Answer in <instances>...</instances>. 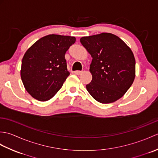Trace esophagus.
<instances>
[{"instance_id":"1","label":"esophagus","mask_w":158,"mask_h":158,"mask_svg":"<svg viewBox=\"0 0 158 158\" xmlns=\"http://www.w3.org/2000/svg\"><path fill=\"white\" fill-rule=\"evenodd\" d=\"M82 73V71H80V70H77V71H75V74L77 75H79L80 74Z\"/></svg>"}]
</instances>
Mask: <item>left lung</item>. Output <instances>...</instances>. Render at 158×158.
<instances>
[{"mask_svg": "<svg viewBox=\"0 0 158 158\" xmlns=\"http://www.w3.org/2000/svg\"><path fill=\"white\" fill-rule=\"evenodd\" d=\"M80 42L91 55L92 81L86 89L97 101L108 104L122 98L136 76V61L131 49L111 33L83 36Z\"/></svg>", "mask_w": 158, "mask_h": 158, "instance_id": "1", "label": "left lung"}]
</instances>
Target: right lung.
<instances>
[{
    "label": "right lung",
    "mask_w": 158,
    "mask_h": 158,
    "mask_svg": "<svg viewBox=\"0 0 158 158\" xmlns=\"http://www.w3.org/2000/svg\"><path fill=\"white\" fill-rule=\"evenodd\" d=\"M75 41V36L49 35L39 39L26 52L20 75L32 98L48 101L62 88L70 75L65 53Z\"/></svg>",
    "instance_id": "1"
}]
</instances>
